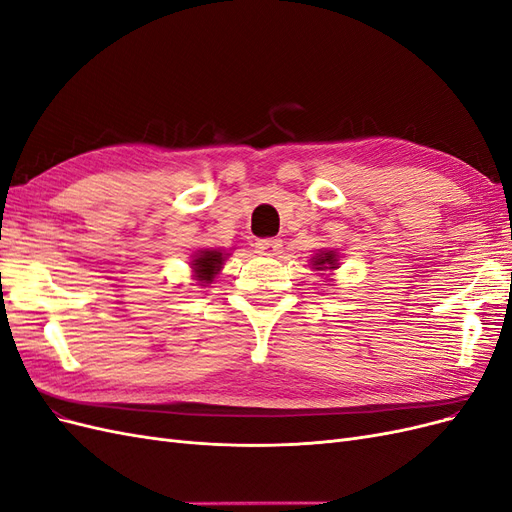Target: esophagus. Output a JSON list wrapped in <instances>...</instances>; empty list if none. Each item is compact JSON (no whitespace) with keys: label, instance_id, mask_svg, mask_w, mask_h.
Listing matches in <instances>:
<instances>
[{"label":"esophagus","instance_id":"obj_1","mask_svg":"<svg viewBox=\"0 0 512 512\" xmlns=\"http://www.w3.org/2000/svg\"><path fill=\"white\" fill-rule=\"evenodd\" d=\"M256 250L262 256H277L282 252V241L275 239V237H267V239H260L256 243Z\"/></svg>","mask_w":512,"mask_h":512}]
</instances>
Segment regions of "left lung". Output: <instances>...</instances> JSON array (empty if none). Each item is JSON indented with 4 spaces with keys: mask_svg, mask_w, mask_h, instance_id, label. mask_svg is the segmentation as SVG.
<instances>
[{
    "mask_svg": "<svg viewBox=\"0 0 512 512\" xmlns=\"http://www.w3.org/2000/svg\"><path fill=\"white\" fill-rule=\"evenodd\" d=\"M314 265H316L318 269H322L324 265H331V269H333V267H335V254L327 252V254H320V256H316Z\"/></svg>",
    "mask_w": 512,
    "mask_h": 512,
    "instance_id": "left-lung-1",
    "label": "left lung"
}]
</instances>
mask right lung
I'll use <instances>...</instances> for the list:
<instances>
[{"label":"right lung","mask_w":512,"mask_h":512,"mask_svg":"<svg viewBox=\"0 0 512 512\" xmlns=\"http://www.w3.org/2000/svg\"><path fill=\"white\" fill-rule=\"evenodd\" d=\"M222 252L220 250H205L200 252L194 260V271H196V277L203 284H211L215 273H218L222 269Z\"/></svg>","instance_id":"add662e5"}]
</instances>
